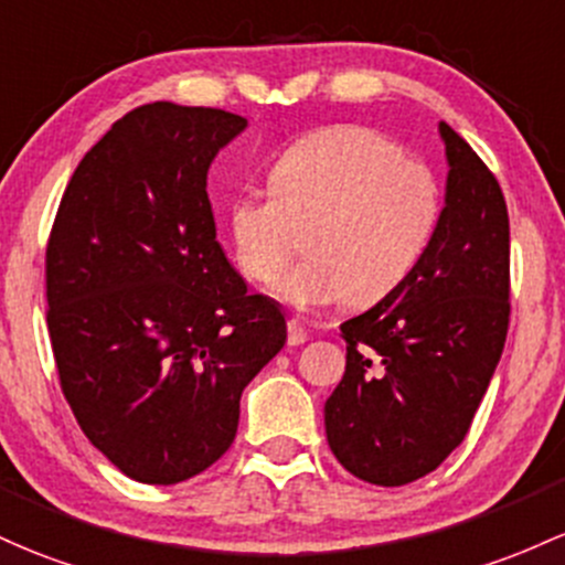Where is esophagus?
<instances>
[{"mask_svg":"<svg viewBox=\"0 0 565 565\" xmlns=\"http://www.w3.org/2000/svg\"><path fill=\"white\" fill-rule=\"evenodd\" d=\"M287 327H289V345H302L308 340V330L306 327H302V321L300 319H289L287 321Z\"/></svg>","mask_w":565,"mask_h":565,"instance_id":"obj_1","label":"esophagus"}]
</instances>
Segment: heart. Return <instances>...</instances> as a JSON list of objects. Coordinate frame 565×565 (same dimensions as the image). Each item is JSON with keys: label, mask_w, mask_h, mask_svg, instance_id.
<instances>
[{"label": "heart", "mask_w": 565, "mask_h": 565, "mask_svg": "<svg viewBox=\"0 0 565 565\" xmlns=\"http://www.w3.org/2000/svg\"><path fill=\"white\" fill-rule=\"evenodd\" d=\"M439 220V184L420 160L367 126H332L295 141L268 171V192L231 203V238L246 278L273 284L302 252L281 295L297 308L373 306L405 284Z\"/></svg>", "instance_id": "b5f03b06"}]
</instances>
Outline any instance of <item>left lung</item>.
<instances>
[{
  "mask_svg": "<svg viewBox=\"0 0 565 565\" xmlns=\"http://www.w3.org/2000/svg\"><path fill=\"white\" fill-rule=\"evenodd\" d=\"M445 209L399 289L340 324L345 375L324 405L327 443L353 477L407 486L467 437L510 330V216L472 147L439 122Z\"/></svg>",
  "mask_w": 565,
  "mask_h": 565,
  "instance_id": "left-lung-1",
  "label": "left lung"
}]
</instances>
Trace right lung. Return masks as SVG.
I'll list each match as a JSON object with an SVG mask.
<instances>
[{"mask_svg":"<svg viewBox=\"0 0 565 565\" xmlns=\"http://www.w3.org/2000/svg\"><path fill=\"white\" fill-rule=\"evenodd\" d=\"M246 117L154 102L72 173L45 252L47 332L85 437L136 482L173 486L233 445L241 394L287 343L216 241L206 173Z\"/></svg>","mask_w":565,"mask_h":565,"instance_id":"right-lung-1","label":"right lung"}]
</instances>
